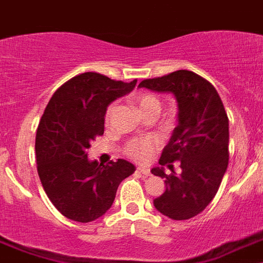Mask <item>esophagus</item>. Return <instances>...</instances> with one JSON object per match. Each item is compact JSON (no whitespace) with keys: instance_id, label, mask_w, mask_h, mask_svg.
I'll use <instances>...</instances> for the list:
<instances>
[{"instance_id":"34e87169","label":"esophagus","mask_w":263,"mask_h":263,"mask_svg":"<svg viewBox=\"0 0 263 263\" xmlns=\"http://www.w3.org/2000/svg\"><path fill=\"white\" fill-rule=\"evenodd\" d=\"M137 172L141 173L143 176H151V170L148 167H137Z\"/></svg>"}]
</instances>
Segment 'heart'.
Instances as JSON below:
<instances>
[{"instance_id":"obj_1","label":"heart","mask_w":263,"mask_h":263,"mask_svg":"<svg viewBox=\"0 0 263 263\" xmlns=\"http://www.w3.org/2000/svg\"><path fill=\"white\" fill-rule=\"evenodd\" d=\"M134 101L136 102L137 107L140 108L141 114L144 117H157L160 114L161 108H162V102L156 94L149 93V91H140V93L135 94ZM115 111V103L111 102L105 110V123L108 124L112 119ZM160 143L156 137H145V139H134L129 140L124 146V153L129 158L139 162H145L149 158L152 157L156 149L158 148Z\"/></svg>"}]
</instances>
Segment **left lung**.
I'll return each mask as SVG.
<instances>
[{"label":"left lung","mask_w":263,"mask_h":263,"mask_svg":"<svg viewBox=\"0 0 263 263\" xmlns=\"http://www.w3.org/2000/svg\"><path fill=\"white\" fill-rule=\"evenodd\" d=\"M140 87L173 93L178 102V124L162 151L161 167L166 190L153 200L157 211L173 220H187L204 210L220 187L229 160V124L221 98L211 82L191 70H177L144 80ZM179 160L182 173L164 174L165 164Z\"/></svg>","instance_id":"1"}]
</instances>
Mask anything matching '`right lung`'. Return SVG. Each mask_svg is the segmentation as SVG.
Returning <instances> with one entry per match:
<instances>
[{
    "instance_id": "add662e5",
    "label": "right lung",
    "mask_w": 263,
    "mask_h": 263,
    "mask_svg": "<svg viewBox=\"0 0 263 263\" xmlns=\"http://www.w3.org/2000/svg\"><path fill=\"white\" fill-rule=\"evenodd\" d=\"M136 82L86 72L61 85L49 99L35 139L37 174L52 204L68 219L89 223L102 216L120 182L136 170L122 158L107 165L87 160L90 143L105 132L106 107Z\"/></svg>"
}]
</instances>
